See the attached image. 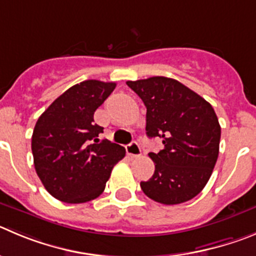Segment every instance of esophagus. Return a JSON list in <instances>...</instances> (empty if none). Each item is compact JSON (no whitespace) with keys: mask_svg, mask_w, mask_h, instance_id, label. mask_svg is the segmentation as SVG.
I'll return each instance as SVG.
<instances>
[{"mask_svg":"<svg viewBox=\"0 0 256 256\" xmlns=\"http://www.w3.org/2000/svg\"><path fill=\"white\" fill-rule=\"evenodd\" d=\"M126 152H128V155H130V156L138 158L142 155V149H140V145L138 144V142H132L131 144H128V146H126Z\"/></svg>","mask_w":256,"mask_h":256,"instance_id":"1","label":"esophagus"}]
</instances>
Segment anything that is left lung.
<instances>
[{
  "mask_svg": "<svg viewBox=\"0 0 256 256\" xmlns=\"http://www.w3.org/2000/svg\"><path fill=\"white\" fill-rule=\"evenodd\" d=\"M126 84L146 107V135L160 138L164 149L150 152L155 172L140 183L155 202L192 200L208 182L218 158L221 128L214 107L172 78L150 77Z\"/></svg>",
  "mask_w": 256,
  "mask_h": 256,
  "instance_id": "8db88e82",
  "label": "left lung"
}]
</instances>
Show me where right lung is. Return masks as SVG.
I'll return each mask as SVG.
<instances>
[{
  "label": "right lung",
  "instance_id": "obj_1",
  "mask_svg": "<svg viewBox=\"0 0 256 256\" xmlns=\"http://www.w3.org/2000/svg\"><path fill=\"white\" fill-rule=\"evenodd\" d=\"M114 87V82L96 80L78 83L38 118L31 138L35 170L56 200L84 204L97 198L112 168L125 156L122 146L98 139L104 128L93 120Z\"/></svg>",
  "mask_w": 256,
  "mask_h": 256
}]
</instances>
